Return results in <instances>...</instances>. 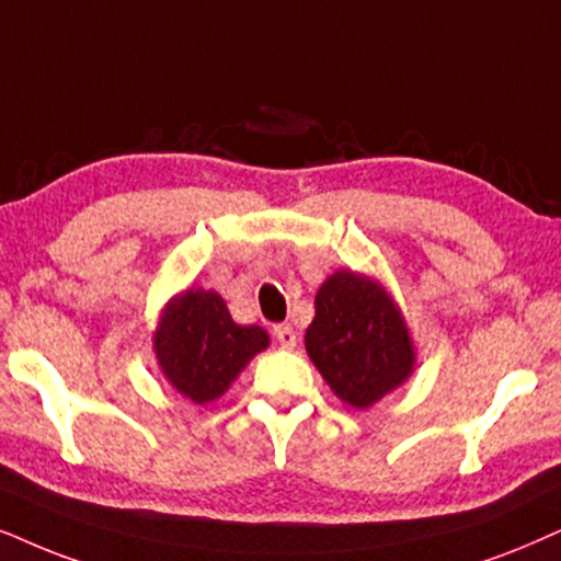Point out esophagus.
<instances>
[{
    "instance_id": "34e87169",
    "label": "esophagus",
    "mask_w": 561,
    "mask_h": 561,
    "mask_svg": "<svg viewBox=\"0 0 561 561\" xmlns=\"http://www.w3.org/2000/svg\"><path fill=\"white\" fill-rule=\"evenodd\" d=\"M274 339L279 342L282 350H295V346H297V333L289 323L274 325Z\"/></svg>"
}]
</instances>
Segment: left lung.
Wrapping results in <instances>:
<instances>
[{"mask_svg":"<svg viewBox=\"0 0 561 561\" xmlns=\"http://www.w3.org/2000/svg\"><path fill=\"white\" fill-rule=\"evenodd\" d=\"M305 350L339 399L367 409L409 378L414 365L409 331L380 285L336 272L316 295Z\"/></svg>","mask_w":561,"mask_h":561,"instance_id":"1","label":"left lung"}]
</instances>
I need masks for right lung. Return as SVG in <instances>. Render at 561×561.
Here are the masks:
<instances>
[{
	"label": "right lung",
	"instance_id": "add662e5",
	"mask_svg": "<svg viewBox=\"0 0 561 561\" xmlns=\"http://www.w3.org/2000/svg\"><path fill=\"white\" fill-rule=\"evenodd\" d=\"M268 346L261 325H238L228 305L211 289H186L168 305L154 352L165 378L191 401L222 396L248 359Z\"/></svg>",
	"mask_w": 561,
	"mask_h": 561
}]
</instances>
